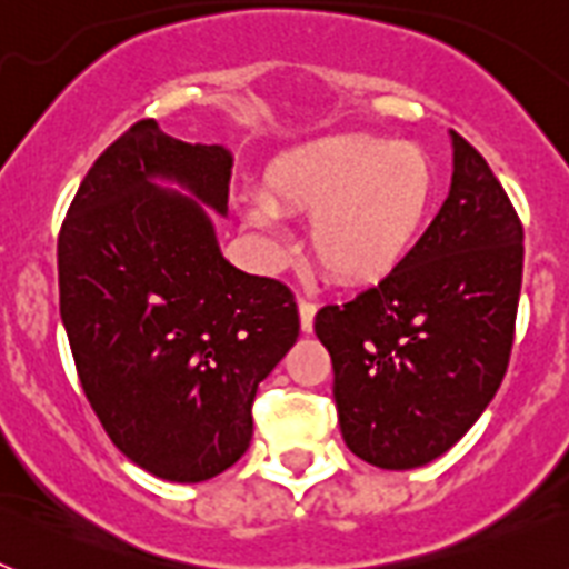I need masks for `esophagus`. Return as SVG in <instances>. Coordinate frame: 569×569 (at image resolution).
I'll use <instances>...</instances> for the list:
<instances>
[{
  "label": "esophagus",
  "mask_w": 569,
  "mask_h": 569,
  "mask_svg": "<svg viewBox=\"0 0 569 569\" xmlns=\"http://www.w3.org/2000/svg\"><path fill=\"white\" fill-rule=\"evenodd\" d=\"M313 319H316V305H313V301L299 299V325H301V333H313Z\"/></svg>",
  "instance_id": "1"
}]
</instances>
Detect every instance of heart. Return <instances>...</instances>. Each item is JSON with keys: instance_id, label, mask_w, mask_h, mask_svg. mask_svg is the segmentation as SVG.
<instances>
[{"instance_id": "obj_1", "label": "heart", "mask_w": 569, "mask_h": 569, "mask_svg": "<svg viewBox=\"0 0 569 569\" xmlns=\"http://www.w3.org/2000/svg\"><path fill=\"white\" fill-rule=\"evenodd\" d=\"M439 190V173L421 144L385 136H339L273 164L264 204L244 208V222L284 248L276 213L313 219L310 253L339 284H373L413 253Z\"/></svg>"}]
</instances>
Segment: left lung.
Wrapping results in <instances>:
<instances>
[{"mask_svg":"<svg viewBox=\"0 0 569 569\" xmlns=\"http://www.w3.org/2000/svg\"><path fill=\"white\" fill-rule=\"evenodd\" d=\"M453 182L413 253L379 284L316 313L350 453L413 470L447 453L510 361L525 230L490 164L456 130Z\"/></svg>","mask_w":569,"mask_h":569,"instance_id":"left-lung-1","label":"left lung"}]
</instances>
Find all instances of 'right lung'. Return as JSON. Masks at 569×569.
<instances>
[{"mask_svg":"<svg viewBox=\"0 0 569 569\" xmlns=\"http://www.w3.org/2000/svg\"><path fill=\"white\" fill-rule=\"evenodd\" d=\"M233 153L153 119L119 136L59 233V313L93 413L133 465L208 481L253 439L259 381L299 336L281 281L233 268L216 239Z\"/></svg>","mask_w":569,"mask_h":569,"instance_id":"right-lung-1","label":"right lung"}]
</instances>
